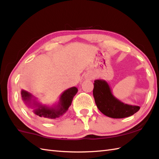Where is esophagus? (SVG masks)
<instances>
[{"label": "esophagus", "instance_id": "obj_1", "mask_svg": "<svg viewBox=\"0 0 159 159\" xmlns=\"http://www.w3.org/2000/svg\"><path fill=\"white\" fill-rule=\"evenodd\" d=\"M86 79H87L88 80H92L93 79V76L91 75V74H87L86 76Z\"/></svg>", "mask_w": 159, "mask_h": 159}]
</instances>
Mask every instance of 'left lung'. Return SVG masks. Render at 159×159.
<instances>
[{"instance_id":"8db88e82","label":"left lung","mask_w":159,"mask_h":159,"mask_svg":"<svg viewBox=\"0 0 159 159\" xmlns=\"http://www.w3.org/2000/svg\"><path fill=\"white\" fill-rule=\"evenodd\" d=\"M93 95L98 109L111 118H124L139 110V106L125 104L114 96L109 84L104 80H95Z\"/></svg>"}]
</instances>
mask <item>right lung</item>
<instances>
[{
  "label": "right lung",
  "mask_w": 159,
  "mask_h": 159,
  "mask_svg": "<svg viewBox=\"0 0 159 159\" xmlns=\"http://www.w3.org/2000/svg\"><path fill=\"white\" fill-rule=\"evenodd\" d=\"M77 92L78 89L76 87L65 90L61 94L58 102L51 107L39 102L36 97L26 90L22 89L21 96L26 107L31 109L35 116L42 119L55 120L66 113Z\"/></svg>",
  "instance_id": "obj_1"
}]
</instances>
